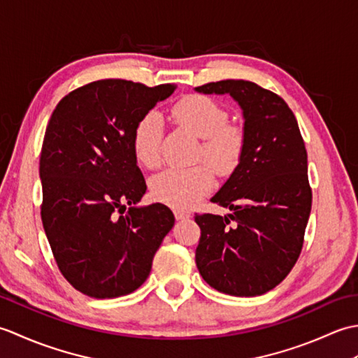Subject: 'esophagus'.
<instances>
[{
	"mask_svg": "<svg viewBox=\"0 0 358 358\" xmlns=\"http://www.w3.org/2000/svg\"><path fill=\"white\" fill-rule=\"evenodd\" d=\"M173 214H175V218H177V220H186V218L191 217V214H189V212H185V210H175Z\"/></svg>",
	"mask_w": 358,
	"mask_h": 358,
	"instance_id": "34e87169",
	"label": "esophagus"
}]
</instances>
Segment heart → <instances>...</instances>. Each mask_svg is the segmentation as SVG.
Masks as SVG:
<instances>
[{
  "label": "heart",
  "mask_w": 358,
  "mask_h": 358,
  "mask_svg": "<svg viewBox=\"0 0 358 358\" xmlns=\"http://www.w3.org/2000/svg\"><path fill=\"white\" fill-rule=\"evenodd\" d=\"M171 117L203 138L201 155L220 173H231L238 166L245 152L246 135L240 126L226 123L224 106L210 96L191 94L172 106ZM162 138L163 121L158 113L149 112L143 115L134 127L131 140L136 162L149 169L157 167L162 159ZM212 166L167 169L152 178L150 192L155 200L173 209H191L214 187L215 173Z\"/></svg>",
  "instance_id": "1"
}]
</instances>
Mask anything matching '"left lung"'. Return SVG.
Here are the masks:
<instances>
[{
  "mask_svg": "<svg viewBox=\"0 0 358 358\" xmlns=\"http://www.w3.org/2000/svg\"><path fill=\"white\" fill-rule=\"evenodd\" d=\"M195 90L229 94L243 110L246 135L238 166L210 199L232 214L195 215L196 268L223 294H266L299 260L313 204L299 123L283 98L252 81L223 80Z\"/></svg>",
  "mask_w": 358,
  "mask_h": 358,
  "instance_id": "1",
  "label": "left lung"
}]
</instances>
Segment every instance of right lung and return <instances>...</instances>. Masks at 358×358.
I'll return each instance as SVG.
<instances>
[{"label":"right lung","mask_w":358,"mask_h":358,"mask_svg":"<svg viewBox=\"0 0 358 358\" xmlns=\"http://www.w3.org/2000/svg\"><path fill=\"white\" fill-rule=\"evenodd\" d=\"M175 87L89 83L57 104L45 129L40 157L44 232L64 278L94 299L138 289L175 223L164 204L136 208L146 181L131 143L138 120Z\"/></svg>","instance_id":"1"}]
</instances>
